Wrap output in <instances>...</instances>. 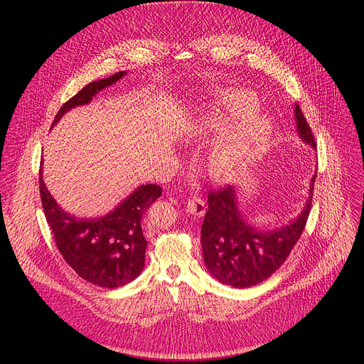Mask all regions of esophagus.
<instances>
[{"mask_svg": "<svg viewBox=\"0 0 364 364\" xmlns=\"http://www.w3.org/2000/svg\"><path fill=\"white\" fill-rule=\"evenodd\" d=\"M186 211L195 217H202L205 214V202L200 198L187 199Z\"/></svg>", "mask_w": 364, "mask_h": 364, "instance_id": "esophagus-1", "label": "esophagus"}]
</instances>
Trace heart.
Listing matches in <instances>:
<instances>
[{"label": "heart", "instance_id": "b5f03b06", "mask_svg": "<svg viewBox=\"0 0 364 364\" xmlns=\"http://www.w3.org/2000/svg\"><path fill=\"white\" fill-rule=\"evenodd\" d=\"M258 107L254 92L239 87H224L215 94V106L206 117L205 125L217 136H223L233 124L246 117L213 153V176L223 181H233L250 164L254 150L269 137L270 121L252 114Z\"/></svg>", "mask_w": 364, "mask_h": 364}]
</instances>
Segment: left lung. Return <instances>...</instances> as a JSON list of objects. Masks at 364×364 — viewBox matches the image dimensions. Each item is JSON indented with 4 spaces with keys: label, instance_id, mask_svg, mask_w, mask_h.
I'll list each match as a JSON object with an SVG mask.
<instances>
[{
    "label": "left lung",
    "instance_id": "obj_1",
    "mask_svg": "<svg viewBox=\"0 0 364 364\" xmlns=\"http://www.w3.org/2000/svg\"><path fill=\"white\" fill-rule=\"evenodd\" d=\"M295 121L301 140L316 149L311 128L298 105H295ZM316 176L311 178L302 213L274 230H258L243 218L232 186L209 192L208 211L200 230L208 272L233 288H250L269 279L289 257L304 232L311 209Z\"/></svg>",
    "mask_w": 364,
    "mask_h": 364
}]
</instances>
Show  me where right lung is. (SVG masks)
Here are the masks:
<instances>
[{
    "instance_id": "1",
    "label": "right lung",
    "mask_w": 364,
    "mask_h": 364,
    "mask_svg": "<svg viewBox=\"0 0 364 364\" xmlns=\"http://www.w3.org/2000/svg\"><path fill=\"white\" fill-rule=\"evenodd\" d=\"M125 75L127 72L122 70L85 85L60 107L51 128L68 110L88 105L95 94L118 82ZM161 193L162 188L158 184H144L109 214L90 220L76 218L65 213L50 195L43 180V168L40 169L41 202L57 250L76 274L100 288H119L143 272L147 242L143 236L141 220Z\"/></svg>"
}]
</instances>
